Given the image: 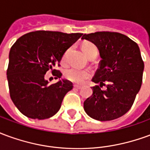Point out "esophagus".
I'll use <instances>...</instances> for the list:
<instances>
[{
    "label": "esophagus",
    "mask_w": 150,
    "mask_h": 150,
    "mask_svg": "<svg viewBox=\"0 0 150 150\" xmlns=\"http://www.w3.org/2000/svg\"><path fill=\"white\" fill-rule=\"evenodd\" d=\"M74 88H76V89H81L82 88H83V87H82V86H79V85H74Z\"/></svg>",
    "instance_id": "1"
}]
</instances>
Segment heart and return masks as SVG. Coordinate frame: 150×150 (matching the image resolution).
<instances>
[{"label":"heart","instance_id":"obj_1","mask_svg":"<svg viewBox=\"0 0 150 150\" xmlns=\"http://www.w3.org/2000/svg\"><path fill=\"white\" fill-rule=\"evenodd\" d=\"M82 49L85 53V54L89 57L92 54H97V48L92 43L88 42L85 43L82 46ZM65 58V56H64ZM91 75V71L88 70H81V69L75 68V67H71V68L66 70L65 77L69 81L73 82L75 83H82L87 79L90 78Z\"/></svg>","mask_w":150,"mask_h":150}]
</instances>
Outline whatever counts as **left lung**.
I'll return each mask as SVG.
<instances>
[{
  "label": "left lung",
  "instance_id": "left-lung-1",
  "mask_svg": "<svg viewBox=\"0 0 150 150\" xmlns=\"http://www.w3.org/2000/svg\"><path fill=\"white\" fill-rule=\"evenodd\" d=\"M81 39L95 44L101 58L92 79L100 85L91 88L93 93L84 101V111L100 121L117 119L131 108L142 87L144 62L138 45L116 32L85 34Z\"/></svg>",
  "mask_w": 150,
  "mask_h": 150
}]
</instances>
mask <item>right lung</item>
<instances>
[{
  "mask_svg": "<svg viewBox=\"0 0 150 150\" xmlns=\"http://www.w3.org/2000/svg\"><path fill=\"white\" fill-rule=\"evenodd\" d=\"M83 34L38 30L19 38L9 51L7 79L12 101L23 115L44 120L59 112L65 95L73 88L62 73L54 70L64 53ZM49 69L59 78L54 85L45 79Z\"/></svg>",
  "mask_w": 150,
  "mask_h": 150,
  "instance_id": "1",
  "label": "right lung"
}]
</instances>
